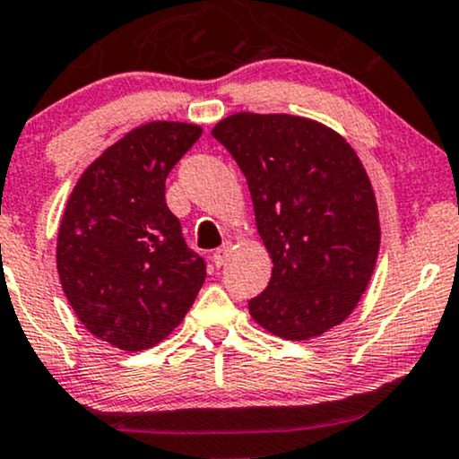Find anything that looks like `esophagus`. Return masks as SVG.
<instances>
[{
  "label": "esophagus",
  "mask_w": 459,
  "mask_h": 459,
  "mask_svg": "<svg viewBox=\"0 0 459 459\" xmlns=\"http://www.w3.org/2000/svg\"><path fill=\"white\" fill-rule=\"evenodd\" d=\"M229 256H230V246H229V243H226V246L218 247L216 252H213L212 260H213V264H216V266H222L226 260H229Z\"/></svg>",
  "instance_id": "34e87169"
}]
</instances>
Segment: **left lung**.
I'll use <instances>...</instances> for the list:
<instances>
[{
	"instance_id": "left-lung-1",
	"label": "left lung",
	"mask_w": 459,
	"mask_h": 459,
	"mask_svg": "<svg viewBox=\"0 0 459 459\" xmlns=\"http://www.w3.org/2000/svg\"><path fill=\"white\" fill-rule=\"evenodd\" d=\"M212 135L247 179L273 260L249 316L288 341L339 326L367 290L381 243L377 199L356 150L330 126L292 114L239 112Z\"/></svg>"
}]
</instances>
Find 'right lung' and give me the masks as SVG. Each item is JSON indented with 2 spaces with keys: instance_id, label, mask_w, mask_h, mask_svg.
<instances>
[{
  "instance_id": "add662e5",
  "label": "right lung",
  "mask_w": 459,
  "mask_h": 459,
  "mask_svg": "<svg viewBox=\"0 0 459 459\" xmlns=\"http://www.w3.org/2000/svg\"><path fill=\"white\" fill-rule=\"evenodd\" d=\"M203 129L135 126L86 167L56 237V271L78 320L97 339L142 351L167 339L205 281L165 201V179Z\"/></svg>"
}]
</instances>
